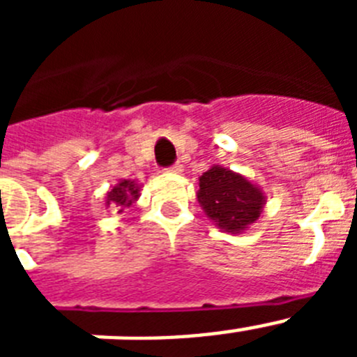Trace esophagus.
<instances>
[{
	"mask_svg": "<svg viewBox=\"0 0 357 357\" xmlns=\"http://www.w3.org/2000/svg\"><path fill=\"white\" fill-rule=\"evenodd\" d=\"M182 169H184V168H182V164L176 162V164H173V166H169L168 172H172V173H182Z\"/></svg>",
	"mask_w": 357,
	"mask_h": 357,
	"instance_id": "34e87169",
	"label": "esophagus"
}]
</instances>
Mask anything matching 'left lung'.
<instances>
[{
    "mask_svg": "<svg viewBox=\"0 0 357 357\" xmlns=\"http://www.w3.org/2000/svg\"><path fill=\"white\" fill-rule=\"evenodd\" d=\"M198 181V204L218 229L241 234L259 220L266 197L247 176L214 164Z\"/></svg>",
    "mask_w": 357,
    "mask_h": 357,
    "instance_id": "8db88e82",
    "label": "left lung"
}]
</instances>
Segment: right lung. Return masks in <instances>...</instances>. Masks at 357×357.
Instances as JSON below:
<instances>
[{"instance_id":"obj_1","label":"right lung","mask_w":357,"mask_h":357,"mask_svg":"<svg viewBox=\"0 0 357 357\" xmlns=\"http://www.w3.org/2000/svg\"><path fill=\"white\" fill-rule=\"evenodd\" d=\"M141 195V185L135 181H119L118 184L112 185L110 191H107L105 206H114L118 213H123L125 207H130L134 202H137Z\"/></svg>"}]
</instances>
